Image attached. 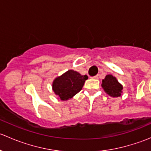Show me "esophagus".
<instances>
[{
	"instance_id": "obj_1",
	"label": "esophagus",
	"mask_w": 151,
	"mask_h": 151,
	"mask_svg": "<svg viewBox=\"0 0 151 151\" xmlns=\"http://www.w3.org/2000/svg\"><path fill=\"white\" fill-rule=\"evenodd\" d=\"M92 78H93V79H95V80H97V79L99 78V75H96V76H94V77H93Z\"/></svg>"
}]
</instances>
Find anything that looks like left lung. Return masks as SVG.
I'll return each mask as SVG.
<instances>
[{"mask_svg":"<svg viewBox=\"0 0 151 151\" xmlns=\"http://www.w3.org/2000/svg\"><path fill=\"white\" fill-rule=\"evenodd\" d=\"M101 87L105 93L113 98L120 97L123 93V85L118 81L116 77L112 74L106 75L105 78L102 80Z\"/></svg>","mask_w":151,"mask_h":151,"instance_id":"1","label":"left lung"}]
</instances>
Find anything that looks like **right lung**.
I'll use <instances>...</instances> for the list:
<instances>
[{
  "instance_id": "add662e5",
  "label": "right lung",
  "mask_w": 151,
  "mask_h": 151,
  "mask_svg": "<svg viewBox=\"0 0 151 151\" xmlns=\"http://www.w3.org/2000/svg\"><path fill=\"white\" fill-rule=\"evenodd\" d=\"M88 79L87 75H82L72 69L68 70L53 80L52 88L58 99L67 101L81 91Z\"/></svg>"
}]
</instances>
